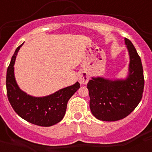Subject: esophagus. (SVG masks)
Returning <instances> with one entry per match:
<instances>
[{"label": "esophagus", "instance_id": "34e87169", "mask_svg": "<svg viewBox=\"0 0 152 152\" xmlns=\"http://www.w3.org/2000/svg\"><path fill=\"white\" fill-rule=\"evenodd\" d=\"M79 80H80V84H87V83L88 82V80H89V77H88V74L85 73V72H82L80 75Z\"/></svg>", "mask_w": 152, "mask_h": 152}]
</instances>
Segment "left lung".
I'll list each match as a JSON object with an SVG mask.
<instances>
[{"mask_svg": "<svg viewBox=\"0 0 152 152\" xmlns=\"http://www.w3.org/2000/svg\"><path fill=\"white\" fill-rule=\"evenodd\" d=\"M125 41L130 57L128 77L116 80L93 77L87 85L91 113L102 121L126 117L142 100L145 84L142 61L131 41L126 38Z\"/></svg>", "mask_w": 152, "mask_h": 152, "instance_id": "obj_1", "label": "left lung"}]
</instances>
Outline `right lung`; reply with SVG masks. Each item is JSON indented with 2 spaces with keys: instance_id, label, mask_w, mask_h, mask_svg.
<instances>
[{
  "instance_id": "1",
  "label": "right lung",
  "mask_w": 152,
  "mask_h": 152,
  "mask_svg": "<svg viewBox=\"0 0 152 152\" xmlns=\"http://www.w3.org/2000/svg\"><path fill=\"white\" fill-rule=\"evenodd\" d=\"M17 47L7 68L6 77L8 100L19 116L26 121L39 126H51L64 117L69 99L80 88L78 82L43 97H35L21 91L14 77L13 64L20 47Z\"/></svg>"
}]
</instances>
